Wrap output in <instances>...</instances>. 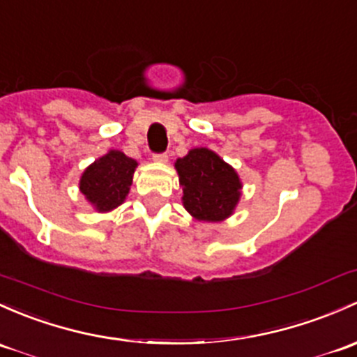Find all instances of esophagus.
Instances as JSON below:
<instances>
[{"label": "esophagus", "mask_w": 357, "mask_h": 357, "mask_svg": "<svg viewBox=\"0 0 357 357\" xmlns=\"http://www.w3.org/2000/svg\"><path fill=\"white\" fill-rule=\"evenodd\" d=\"M152 159L155 160V162H160V164H164V162H167V153H166V152L153 153V157H152Z\"/></svg>", "instance_id": "esophagus-1"}]
</instances>
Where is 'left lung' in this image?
Wrapping results in <instances>:
<instances>
[{"label":"left lung","instance_id":"left-lung-1","mask_svg":"<svg viewBox=\"0 0 357 357\" xmlns=\"http://www.w3.org/2000/svg\"><path fill=\"white\" fill-rule=\"evenodd\" d=\"M176 169L183 186V204L200 220H222L232 213L239 200L238 174L208 149H193Z\"/></svg>","mask_w":357,"mask_h":357}]
</instances>
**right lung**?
I'll use <instances>...</instances> for the list:
<instances>
[{
	"mask_svg": "<svg viewBox=\"0 0 357 357\" xmlns=\"http://www.w3.org/2000/svg\"><path fill=\"white\" fill-rule=\"evenodd\" d=\"M137 162L119 150H111L85 169L80 191L99 212H107L123 204L128 195Z\"/></svg>",
	"mask_w": 357,
	"mask_h": 357,
	"instance_id": "1",
	"label": "right lung"
}]
</instances>
